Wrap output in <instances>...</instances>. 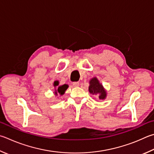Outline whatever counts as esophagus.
Returning <instances> with one entry per match:
<instances>
[{"label": "esophagus", "instance_id": "34e87169", "mask_svg": "<svg viewBox=\"0 0 154 154\" xmlns=\"http://www.w3.org/2000/svg\"><path fill=\"white\" fill-rule=\"evenodd\" d=\"M72 85H73V86H75V87H78L79 85V83L77 82H73V83H72Z\"/></svg>", "mask_w": 154, "mask_h": 154}]
</instances>
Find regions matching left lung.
I'll use <instances>...</instances> for the list:
<instances>
[{
	"label": "left lung",
	"instance_id": "8db88e82",
	"mask_svg": "<svg viewBox=\"0 0 154 154\" xmlns=\"http://www.w3.org/2000/svg\"><path fill=\"white\" fill-rule=\"evenodd\" d=\"M89 91L91 94L98 96L100 100H104L107 96L104 87L99 82L96 77L92 78L89 81Z\"/></svg>",
	"mask_w": 154,
	"mask_h": 154
}]
</instances>
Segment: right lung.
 <instances>
[{"label":"right lung","instance_id":"1","mask_svg":"<svg viewBox=\"0 0 154 154\" xmlns=\"http://www.w3.org/2000/svg\"><path fill=\"white\" fill-rule=\"evenodd\" d=\"M58 84H59V82H58V81H55V82H54V86L55 87V88H56V87H57V86H58L57 87V89H55L54 94H55V95H58V93L60 95V96H62V95L65 94V91L66 90V89H67V88H69V86H68V85H66V84H64L63 85L58 86Z\"/></svg>","mask_w":154,"mask_h":154}]
</instances>
